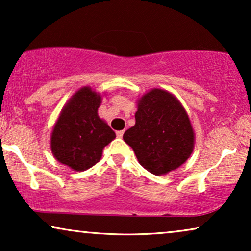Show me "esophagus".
Wrapping results in <instances>:
<instances>
[{"instance_id": "esophagus-1", "label": "esophagus", "mask_w": 251, "mask_h": 251, "mask_svg": "<svg viewBox=\"0 0 251 251\" xmlns=\"http://www.w3.org/2000/svg\"><path fill=\"white\" fill-rule=\"evenodd\" d=\"M123 133H125V130H119V131H116V137L118 138H122Z\"/></svg>"}]
</instances>
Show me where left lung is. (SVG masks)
<instances>
[{"mask_svg": "<svg viewBox=\"0 0 251 251\" xmlns=\"http://www.w3.org/2000/svg\"><path fill=\"white\" fill-rule=\"evenodd\" d=\"M135 118L136 125L123 139L147 171L157 176L168 174L190 157L193 129L187 113L170 92L153 89L144 95Z\"/></svg>", "mask_w": 251, "mask_h": 251, "instance_id": "1", "label": "left lung"}]
</instances>
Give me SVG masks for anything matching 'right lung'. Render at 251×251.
<instances>
[{"label": "right lung", "instance_id": "add662e5", "mask_svg": "<svg viewBox=\"0 0 251 251\" xmlns=\"http://www.w3.org/2000/svg\"><path fill=\"white\" fill-rule=\"evenodd\" d=\"M101 97L89 87L78 90L63 108L51 135V151L60 163L87 170L100 160L115 132L98 116Z\"/></svg>", "mask_w": 251, "mask_h": 251}]
</instances>
